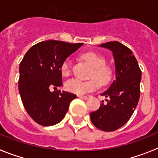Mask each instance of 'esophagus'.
<instances>
[{"instance_id": "34e87169", "label": "esophagus", "mask_w": 158, "mask_h": 158, "mask_svg": "<svg viewBox=\"0 0 158 158\" xmlns=\"http://www.w3.org/2000/svg\"><path fill=\"white\" fill-rule=\"evenodd\" d=\"M79 97H80V98H82V99H84V100H87V99H89V98L91 97V96L90 95H87V96L79 95Z\"/></svg>"}]
</instances>
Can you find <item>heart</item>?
<instances>
[{
	"mask_svg": "<svg viewBox=\"0 0 158 158\" xmlns=\"http://www.w3.org/2000/svg\"><path fill=\"white\" fill-rule=\"evenodd\" d=\"M86 61L93 66V69L89 75V80H80L73 79L68 81L65 84L66 89L76 94H84L97 89L101 85H106L111 79L112 71L110 67L105 64V59L95 52H86L82 54ZM61 72L64 76H69L71 72V61L65 59L61 65Z\"/></svg>",
	"mask_w": 158,
	"mask_h": 158,
	"instance_id": "1",
	"label": "heart"
}]
</instances>
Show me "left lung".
<instances>
[{
    "label": "left lung",
    "instance_id": "obj_1",
    "mask_svg": "<svg viewBox=\"0 0 158 158\" xmlns=\"http://www.w3.org/2000/svg\"><path fill=\"white\" fill-rule=\"evenodd\" d=\"M112 51L116 79L101 95L107 104L90 113V119L97 129L111 132L123 126L133 114L140 96L141 70L133 53L118 41L99 45Z\"/></svg>",
    "mask_w": 158,
    "mask_h": 158
}]
</instances>
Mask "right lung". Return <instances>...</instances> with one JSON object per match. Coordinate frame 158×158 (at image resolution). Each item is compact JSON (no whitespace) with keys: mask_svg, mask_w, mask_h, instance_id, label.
<instances>
[{"mask_svg":"<svg viewBox=\"0 0 158 158\" xmlns=\"http://www.w3.org/2000/svg\"><path fill=\"white\" fill-rule=\"evenodd\" d=\"M82 45L46 40L32 46L25 54L19 65V90L25 109L36 123L51 126L64 118L76 95L56 90L62 86L61 65Z\"/></svg>","mask_w":158,"mask_h":158,"instance_id":"add662e5","label":"right lung"}]
</instances>
